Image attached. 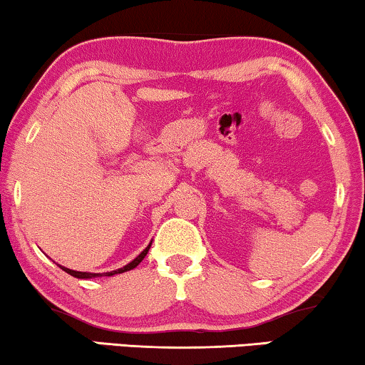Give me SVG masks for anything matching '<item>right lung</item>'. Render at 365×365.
Returning <instances> with one entry per match:
<instances>
[{"instance_id":"add662e5","label":"right lung","mask_w":365,"mask_h":365,"mask_svg":"<svg viewBox=\"0 0 365 365\" xmlns=\"http://www.w3.org/2000/svg\"><path fill=\"white\" fill-rule=\"evenodd\" d=\"M150 247H151V242H150V245H148V247L145 248V250L140 253L138 257L133 258V260H131L130 263H126L125 267H121V268H118V270H113V272H107V273H88V272H77V270H71V268H66V267H62V265H59V268H62V270H64L66 273L72 274V277H76V278H82V279L97 278V277H113V274L130 272V270H133V268L138 267V265H140V262L143 260V258L146 257V253H148V250H150Z\"/></svg>"}]
</instances>
